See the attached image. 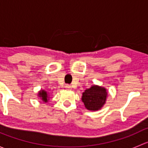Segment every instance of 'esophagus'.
<instances>
[{
    "instance_id": "esophagus-1",
    "label": "esophagus",
    "mask_w": 148,
    "mask_h": 148,
    "mask_svg": "<svg viewBox=\"0 0 148 148\" xmlns=\"http://www.w3.org/2000/svg\"><path fill=\"white\" fill-rule=\"evenodd\" d=\"M65 87L66 88V89H71V85H69V84H66L65 86Z\"/></svg>"
}]
</instances>
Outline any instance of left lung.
Segmentation results:
<instances>
[{"mask_svg": "<svg viewBox=\"0 0 148 148\" xmlns=\"http://www.w3.org/2000/svg\"><path fill=\"white\" fill-rule=\"evenodd\" d=\"M107 95V93L104 87L94 85L83 92L82 99L87 110L96 111L104 105Z\"/></svg>", "mask_w": 148, "mask_h": 148, "instance_id": "8db88e82", "label": "left lung"}]
</instances>
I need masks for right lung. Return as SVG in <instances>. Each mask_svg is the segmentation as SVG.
I'll use <instances>...</instances> for the list:
<instances>
[{
	"label": "right lung",
	"mask_w": 148,
	"mask_h": 148,
	"mask_svg": "<svg viewBox=\"0 0 148 148\" xmlns=\"http://www.w3.org/2000/svg\"><path fill=\"white\" fill-rule=\"evenodd\" d=\"M38 96H39L40 97H41V99H42V100L44 101V102H48L47 92H45L44 90L40 91L39 93H38Z\"/></svg>",
	"instance_id": "right-lung-1"
}]
</instances>
